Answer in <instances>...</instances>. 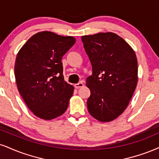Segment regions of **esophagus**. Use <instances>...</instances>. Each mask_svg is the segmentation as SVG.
Returning <instances> with one entry per match:
<instances>
[{
    "label": "esophagus",
    "mask_w": 159,
    "mask_h": 159,
    "mask_svg": "<svg viewBox=\"0 0 159 159\" xmlns=\"http://www.w3.org/2000/svg\"><path fill=\"white\" fill-rule=\"evenodd\" d=\"M83 83H76L74 85V87L76 88V89H80V88L83 87Z\"/></svg>",
    "instance_id": "obj_1"
}]
</instances>
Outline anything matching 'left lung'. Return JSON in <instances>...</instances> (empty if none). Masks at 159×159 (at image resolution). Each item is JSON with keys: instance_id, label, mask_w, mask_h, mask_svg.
Returning <instances> with one entry per match:
<instances>
[{"instance_id": "1", "label": "left lung", "mask_w": 159, "mask_h": 159, "mask_svg": "<svg viewBox=\"0 0 159 159\" xmlns=\"http://www.w3.org/2000/svg\"><path fill=\"white\" fill-rule=\"evenodd\" d=\"M92 66L86 79L91 91L89 112L100 121H111L124 112L138 81V62L133 48L112 32L82 36Z\"/></svg>"}]
</instances>
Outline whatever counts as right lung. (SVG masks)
Listing matches in <instances>:
<instances>
[{
  "instance_id": "add662e5",
  "label": "right lung",
  "mask_w": 159,
  "mask_h": 159,
  "mask_svg": "<svg viewBox=\"0 0 159 159\" xmlns=\"http://www.w3.org/2000/svg\"><path fill=\"white\" fill-rule=\"evenodd\" d=\"M73 37L51 32L37 33L23 45L15 60L20 94L35 116L49 120L63 114L74 87L62 74V56L75 43Z\"/></svg>"
}]
</instances>
